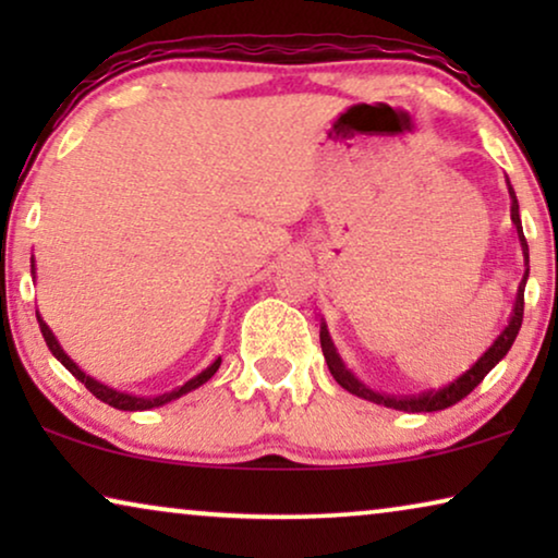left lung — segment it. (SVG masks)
Segmentation results:
<instances>
[{
    "label": "left lung",
    "instance_id": "1",
    "mask_svg": "<svg viewBox=\"0 0 558 558\" xmlns=\"http://www.w3.org/2000/svg\"><path fill=\"white\" fill-rule=\"evenodd\" d=\"M508 193H510V220H513V226L518 231V241H521L525 271H523L521 287H518L513 312H510L508 325L502 327L498 338L493 340V345L487 348L485 353L480 355L477 361L462 373L460 378H454L452 384H447L441 388H432V391L414 393V396H393V393L373 391V388L365 386L353 371L345 368V363H342V357L338 353V348H335L330 332H327V325L323 323V325H319V345H323V355L327 361V368H330V373H332V378L338 380V384L345 388V391H350L353 396H361V399H365V401L378 403V407L396 409V411H409V414H418V411H441L447 407H454L457 401H462L464 396H468L475 386L483 384V378L487 376V373H490L495 365H498L502 357L508 355V350L515 342V335H518V330H521V323H523V292H525V281H529V243H525L523 226H521V213H518V201H515L513 185H510V182H508Z\"/></svg>",
    "mask_w": 558,
    "mask_h": 558
}]
</instances>
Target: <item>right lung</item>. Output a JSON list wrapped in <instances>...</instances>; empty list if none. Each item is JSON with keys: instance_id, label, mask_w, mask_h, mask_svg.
<instances>
[{"instance_id": "right-lung-1", "label": "right lung", "mask_w": 558, "mask_h": 558, "mask_svg": "<svg viewBox=\"0 0 558 558\" xmlns=\"http://www.w3.org/2000/svg\"><path fill=\"white\" fill-rule=\"evenodd\" d=\"M29 266H33V279H35V256L29 258ZM35 315H37V323H40V332H43L45 342H48L50 353L56 355L58 361L63 363L65 368L71 371L73 376L78 378L81 384L88 388L90 393L96 396V399H101L104 403H109V407L119 409V411H147V409L165 407V403H170V401H174V399H180V396H185V393H190V391H195L197 386L208 384V380H210L213 376H216V371L220 368V357H216V361H213L205 371L197 373L195 378H190L187 384H182V386H178V388H172V391H167V393H162V396H134V393H126V391H117V388L106 386V384H101V380H96L94 376H88L86 371H81L78 365H75V363L71 361V355H68L65 350L60 348L58 338H56V335H52V330L48 327V323H45V319L40 317V312H35Z\"/></svg>"}]
</instances>
